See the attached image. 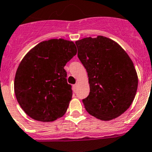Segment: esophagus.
Here are the masks:
<instances>
[{
  "label": "esophagus",
  "instance_id": "34e87169",
  "mask_svg": "<svg viewBox=\"0 0 152 152\" xmlns=\"http://www.w3.org/2000/svg\"><path fill=\"white\" fill-rule=\"evenodd\" d=\"M76 88H77V85H73V91H76Z\"/></svg>",
  "mask_w": 152,
  "mask_h": 152
}]
</instances>
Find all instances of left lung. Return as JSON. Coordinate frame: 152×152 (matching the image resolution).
<instances>
[{
    "instance_id": "left-lung-1",
    "label": "left lung",
    "mask_w": 152,
    "mask_h": 152,
    "mask_svg": "<svg viewBox=\"0 0 152 152\" xmlns=\"http://www.w3.org/2000/svg\"><path fill=\"white\" fill-rule=\"evenodd\" d=\"M78 58L88 72L90 94L82 99L87 111L101 120H110L132 104L138 85L133 62L126 51L106 37L76 42Z\"/></svg>"
}]
</instances>
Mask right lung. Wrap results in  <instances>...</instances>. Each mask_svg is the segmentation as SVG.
Returning a JSON list of instances; mask_svg holds the SVG:
<instances>
[{"mask_svg": "<svg viewBox=\"0 0 152 152\" xmlns=\"http://www.w3.org/2000/svg\"><path fill=\"white\" fill-rule=\"evenodd\" d=\"M77 53L73 42L45 41L22 59L15 77V94L25 113L38 121L51 122L62 117L73 91L64 67Z\"/></svg>", "mask_w": 152, "mask_h": 152, "instance_id": "1", "label": "right lung"}]
</instances>
